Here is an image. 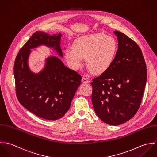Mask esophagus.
I'll return each instance as SVG.
<instances>
[{
	"label": "esophagus",
	"mask_w": 157,
	"mask_h": 157,
	"mask_svg": "<svg viewBox=\"0 0 157 157\" xmlns=\"http://www.w3.org/2000/svg\"><path fill=\"white\" fill-rule=\"evenodd\" d=\"M82 82H84V83H89V82H90L89 79L88 78H86V77H82Z\"/></svg>",
	"instance_id": "esophagus-1"
}]
</instances>
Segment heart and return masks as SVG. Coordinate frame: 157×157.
<instances>
[{"label":"heart","mask_w":157,"mask_h":157,"mask_svg":"<svg viewBox=\"0 0 157 157\" xmlns=\"http://www.w3.org/2000/svg\"><path fill=\"white\" fill-rule=\"evenodd\" d=\"M118 50L114 38L103 33H94L76 38L72 48L63 52L68 65L74 70L80 68L84 58L90 69L95 74L107 71L115 60Z\"/></svg>","instance_id":"1"}]
</instances>
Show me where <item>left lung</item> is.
Returning a JSON list of instances; mask_svg holds the SVG:
<instances>
[{
    "instance_id": "8db88e82",
    "label": "left lung",
    "mask_w": 157,
    "mask_h": 157,
    "mask_svg": "<svg viewBox=\"0 0 157 157\" xmlns=\"http://www.w3.org/2000/svg\"><path fill=\"white\" fill-rule=\"evenodd\" d=\"M117 36L118 49L110 68L92 82V102L105 123L121 124L138 110L147 80L146 64L137 44L124 33Z\"/></svg>"
}]
</instances>
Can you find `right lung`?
Instances as JSON below:
<instances>
[{
	"instance_id": "obj_1",
	"label": "right lung",
	"mask_w": 157,
	"mask_h": 157,
	"mask_svg": "<svg viewBox=\"0 0 157 157\" xmlns=\"http://www.w3.org/2000/svg\"><path fill=\"white\" fill-rule=\"evenodd\" d=\"M61 34L36 32L20 49L14 64L16 94L19 102L39 118L56 120L68 110L81 82V76L64 65L56 57L47 58L44 70L33 74L28 65L30 49L39 45L53 47L63 56Z\"/></svg>"
}]
</instances>
